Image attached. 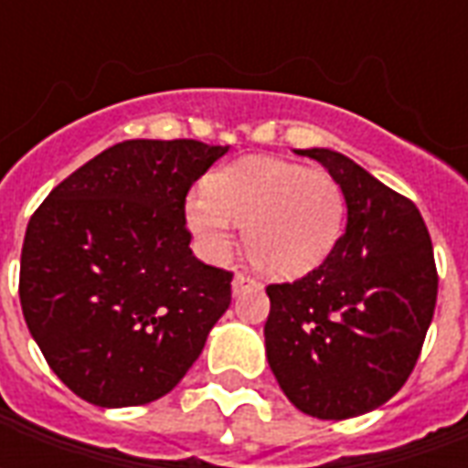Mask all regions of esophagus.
<instances>
[{
	"instance_id": "esophagus-1",
	"label": "esophagus",
	"mask_w": 468,
	"mask_h": 468,
	"mask_svg": "<svg viewBox=\"0 0 468 468\" xmlns=\"http://www.w3.org/2000/svg\"><path fill=\"white\" fill-rule=\"evenodd\" d=\"M250 285H258L255 283V278H250L248 273H235V278H233V293L235 295L243 293L245 288H250Z\"/></svg>"
}]
</instances>
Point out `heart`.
<instances>
[{"label": "heart", "instance_id": "1", "mask_svg": "<svg viewBox=\"0 0 468 468\" xmlns=\"http://www.w3.org/2000/svg\"><path fill=\"white\" fill-rule=\"evenodd\" d=\"M346 195L325 170L253 154L207 175L205 190L185 200V220L205 253L223 258L233 225H243L245 253L255 268L295 278L325 261L341 238Z\"/></svg>", "mask_w": 468, "mask_h": 468}]
</instances>
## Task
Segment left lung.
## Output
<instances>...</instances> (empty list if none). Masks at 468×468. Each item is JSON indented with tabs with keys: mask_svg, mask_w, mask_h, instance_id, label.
I'll return each instance as SVG.
<instances>
[{
	"mask_svg": "<svg viewBox=\"0 0 468 468\" xmlns=\"http://www.w3.org/2000/svg\"><path fill=\"white\" fill-rule=\"evenodd\" d=\"M341 183L348 225L293 283H271L265 353L295 409L351 419L401 391L431 325L439 273L419 207L346 154L314 147Z\"/></svg>",
	"mask_w": 468,
	"mask_h": 468,
	"instance_id": "obj_1",
	"label": "left lung"
}]
</instances>
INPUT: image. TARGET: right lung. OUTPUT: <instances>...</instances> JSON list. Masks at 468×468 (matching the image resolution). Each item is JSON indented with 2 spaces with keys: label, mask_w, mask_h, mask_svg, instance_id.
I'll use <instances>...</instances> for the list:
<instances>
[{
  "label": "right lung",
  "mask_w": 468,
  "mask_h": 468,
  "mask_svg": "<svg viewBox=\"0 0 468 468\" xmlns=\"http://www.w3.org/2000/svg\"><path fill=\"white\" fill-rule=\"evenodd\" d=\"M228 153L124 140L57 185L27 225L19 301L45 361L80 399L143 406L180 383L230 305L233 273L190 250L185 197Z\"/></svg>",
  "instance_id": "right-lung-1"
}]
</instances>
